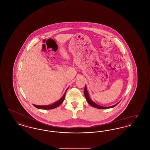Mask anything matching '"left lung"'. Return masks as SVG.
Returning a JSON list of instances; mask_svg holds the SVG:
<instances>
[{
  "label": "left lung",
  "instance_id": "1",
  "mask_svg": "<svg viewBox=\"0 0 150 150\" xmlns=\"http://www.w3.org/2000/svg\"><path fill=\"white\" fill-rule=\"evenodd\" d=\"M84 96H85V97H86V101L88 102V103L93 107H95V108H98V109H107V108H112V107H114L115 106H116L120 102H119L117 103H116V105H114L113 106H109V107H103V106H100L98 105H97V103H94L93 102L92 100H91V99L89 97V94L88 92V91H87V89H86V86H85V88H84Z\"/></svg>",
  "mask_w": 150,
  "mask_h": 150
}]
</instances>
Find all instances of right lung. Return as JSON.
<instances>
[{
	"label": "right lung",
	"mask_w": 150,
	"mask_h": 150,
	"mask_svg": "<svg viewBox=\"0 0 150 150\" xmlns=\"http://www.w3.org/2000/svg\"><path fill=\"white\" fill-rule=\"evenodd\" d=\"M68 88L66 89V91H65L64 95L62 96V97L58 100L56 101V102L51 104V105H43V106H39V105H34L33 104V106L36 107L37 108H39V109H42V110H50V109H53V108H55L56 107L59 106L63 102L64 100V98H65V94L67 92V90L68 89Z\"/></svg>",
	"instance_id": "obj_1"
}]
</instances>
